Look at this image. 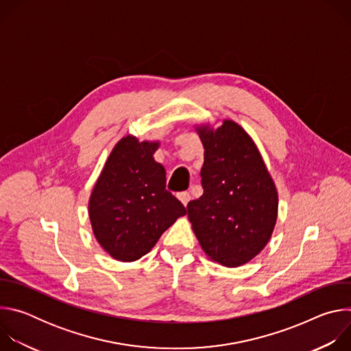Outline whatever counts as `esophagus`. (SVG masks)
Segmentation results:
<instances>
[{
	"label": "esophagus",
	"instance_id": "obj_1",
	"mask_svg": "<svg viewBox=\"0 0 351 351\" xmlns=\"http://www.w3.org/2000/svg\"><path fill=\"white\" fill-rule=\"evenodd\" d=\"M178 198L180 199L182 204L186 207L189 204L190 199H191V195H190L189 191H180V193H178Z\"/></svg>",
	"mask_w": 351,
	"mask_h": 351
}]
</instances>
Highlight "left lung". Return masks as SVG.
I'll list each match as a JSON object with an SVG mask.
<instances>
[{"label":"left lung","mask_w":351,"mask_h":351,"mask_svg":"<svg viewBox=\"0 0 351 351\" xmlns=\"http://www.w3.org/2000/svg\"><path fill=\"white\" fill-rule=\"evenodd\" d=\"M204 145L203 195L187 217L204 253L223 267L253 260L267 245L278 218V193L257 145L243 128L223 121L197 129Z\"/></svg>","instance_id":"obj_1"}]
</instances>
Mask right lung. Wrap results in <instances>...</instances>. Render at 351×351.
<instances>
[{"label":"right lung","instance_id":"obj_1","mask_svg":"<svg viewBox=\"0 0 351 351\" xmlns=\"http://www.w3.org/2000/svg\"><path fill=\"white\" fill-rule=\"evenodd\" d=\"M158 144L123 137L93 189L88 203L93 232L115 260H138L187 213L165 189V169L153 158Z\"/></svg>","mask_w":351,"mask_h":351}]
</instances>
